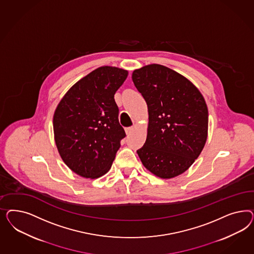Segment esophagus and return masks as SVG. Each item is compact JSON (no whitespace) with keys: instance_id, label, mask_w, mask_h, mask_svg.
Wrapping results in <instances>:
<instances>
[{"instance_id":"34e87169","label":"esophagus","mask_w":254,"mask_h":254,"mask_svg":"<svg viewBox=\"0 0 254 254\" xmlns=\"http://www.w3.org/2000/svg\"><path fill=\"white\" fill-rule=\"evenodd\" d=\"M126 133L127 135H130L131 133L134 130V127H126Z\"/></svg>"}]
</instances>
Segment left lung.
<instances>
[{"instance_id":"1","label":"left lung","mask_w":254,"mask_h":254,"mask_svg":"<svg viewBox=\"0 0 254 254\" xmlns=\"http://www.w3.org/2000/svg\"><path fill=\"white\" fill-rule=\"evenodd\" d=\"M133 83L149 113L147 138L137 151L157 177L184 173L199 156L208 137V107L199 90L182 74L159 64L135 69Z\"/></svg>"}]
</instances>
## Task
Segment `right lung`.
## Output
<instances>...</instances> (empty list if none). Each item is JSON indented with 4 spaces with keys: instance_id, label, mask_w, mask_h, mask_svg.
<instances>
[{
    "instance_id": "obj_1",
    "label": "right lung",
    "mask_w": 254,
    "mask_h": 254,
    "mask_svg": "<svg viewBox=\"0 0 254 254\" xmlns=\"http://www.w3.org/2000/svg\"><path fill=\"white\" fill-rule=\"evenodd\" d=\"M127 70L103 66L72 85L56 109L55 141L62 160L78 175L101 177L126 137L115 94Z\"/></svg>"
}]
</instances>
